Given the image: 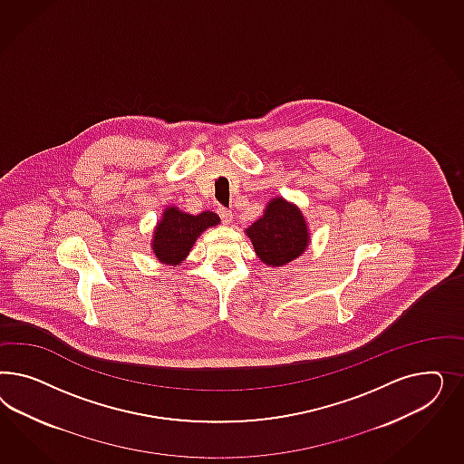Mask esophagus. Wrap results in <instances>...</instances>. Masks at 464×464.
Here are the masks:
<instances>
[{
    "instance_id": "obj_1",
    "label": "esophagus",
    "mask_w": 464,
    "mask_h": 464,
    "mask_svg": "<svg viewBox=\"0 0 464 464\" xmlns=\"http://www.w3.org/2000/svg\"><path fill=\"white\" fill-rule=\"evenodd\" d=\"M218 212H219V216H221L225 225H231V221H233V214L231 212L227 211V209H223V208H219Z\"/></svg>"
}]
</instances>
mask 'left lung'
<instances>
[{
	"instance_id": "1",
	"label": "left lung",
	"mask_w": 464,
	"mask_h": 464,
	"mask_svg": "<svg viewBox=\"0 0 464 464\" xmlns=\"http://www.w3.org/2000/svg\"><path fill=\"white\" fill-rule=\"evenodd\" d=\"M245 233L256 256L268 267H282L301 256L311 238L303 211L284 197H272L262 218Z\"/></svg>"
}]
</instances>
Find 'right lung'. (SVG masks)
Masks as SVG:
<instances>
[{
	"label": "right lung",
	"instance_id": "obj_1",
	"mask_svg": "<svg viewBox=\"0 0 464 464\" xmlns=\"http://www.w3.org/2000/svg\"><path fill=\"white\" fill-rule=\"evenodd\" d=\"M221 223L216 212L204 211L200 214H187L175 206H169L161 219L156 223L151 239V250L156 258L165 266H180L188 256L197 238L211 226Z\"/></svg>",
	"mask_w": 464,
	"mask_h": 464
}]
</instances>
